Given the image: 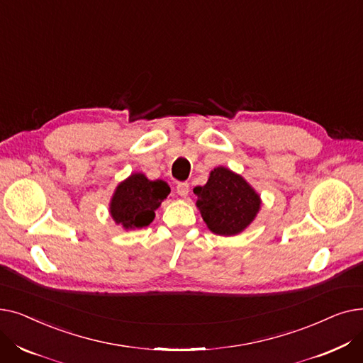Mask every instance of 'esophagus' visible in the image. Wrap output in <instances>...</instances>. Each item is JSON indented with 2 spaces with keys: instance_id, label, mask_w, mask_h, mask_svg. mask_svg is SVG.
I'll return each instance as SVG.
<instances>
[{
  "instance_id": "1",
  "label": "esophagus",
  "mask_w": 363,
  "mask_h": 363,
  "mask_svg": "<svg viewBox=\"0 0 363 363\" xmlns=\"http://www.w3.org/2000/svg\"><path fill=\"white\" fill-rule=\"evenodd\" d=\"M177 193H178V196H181V197H186L188 193H189V184H188V182H179V184L177 185Z\"/></svg>"
}]
</instances>
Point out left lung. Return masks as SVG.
Returning <instances> with one entry per match:
<instances>
[{
	"mask_svg": "<svg viewBox=\"0 0 363 363\" xmlns=\"http://www.w3.org/2000/svg\"><path fill=\"white\" fill-rule=\"evenodd\" d=\"M197 207L207 228L216 235L242 233L260 208V196L241 175L219 166L211 172L206 185L196 186Z\"/></svg>",
	"mask_w": 363,
	"mask_h": 363,
	"instance_id": "left-lung-1",
	"label": "left lung"
}]
</instances>
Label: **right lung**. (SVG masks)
Here are the masks:
<instances>
[{
	"mask_svg": "<svg viewBox=\"0 0 363 363\" xmlns=\"http://www.w3.org/2000/svg\"><path fill=\"white\" fill-rule=\"evenodd\" d=\"M170 188L162 181H150L144 174H132L116 186L110 215L125 230H141L156 216V208L169 196Z\"/></svg>",
	"mask_w": 363,
	"mask_h": 363,
	"instance_id": "obj_1",
	"label": "right lung"
}]
</instances>
